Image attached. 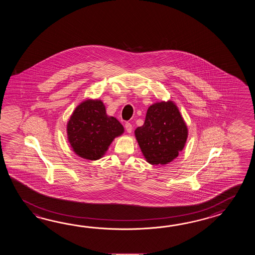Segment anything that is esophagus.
Returning <instances> with one entry per match:
<instances>
[{
  "instance_id": "esophagus-1",
  "label": "esophagus",
  "mask_w": 255,
  "mask_h": 255,
  "mask_svg": "<svg viewBox=\"0 0 255 255\" xmlns=\"http://www.w3.org/2000/svg\"><path fill=\"white\" fill-rule=\"evenodd\" d=\"M125 128L128 133H131V132H132V128H132V125H131L130 123H128V122H127V123H126Z\"/></svg>"
}]
</instances>
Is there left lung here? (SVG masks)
I'll return each instance as SVG.
<instances>
[{"instance_id": "left-lung-1", "label": "left lung", "mask_w": 255, "mask_h": 255, "mask_svg": "<svg viewBox=\"0 0 255 255\" xmlns=\"http://www.w3.org/2000/svg\"><path fill=\"white\" fill-rule=\"evenodd\" d=\"M135 135L147 162L165 165L184 148L188 128L178 107L162 101L148 108L144 125L135 130Z\"/></svg>"}]
</instances>
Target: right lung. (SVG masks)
Returning a JSON list of instances; mask_svg holds the SVG:
<instances>
[{"label": "right lung", "instance_id": "add662e5", "mask_svg": "<svg viewBox=\"0 0 255 255\" xmlns=\"http://www.w3.org/2000/svg\"><path fill=\"white\" fill-rule=\"evenodd\" d=\"M67 138L77 156L97 160L103 157L123 126L109 117L101 100L87 99L76 107L67 123Z\"/></svg>", "mask_w": 255, "mask_h": 255}]
</instances>
